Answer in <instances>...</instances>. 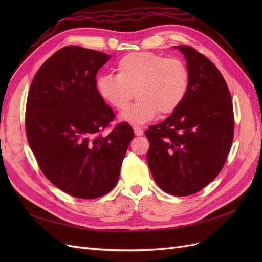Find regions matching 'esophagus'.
Wrapping results in <instances>:
<instances>
[{
    "label": "esophagus",
    "mask_w": 262,
    "mask_h": 262,
    "mask_svg": "<svg viewBox=\"0 0 262 262\" xmlns=\"http://www.w3.org/2000/svg\"><path fill=\"white\" fill-rule=\"evenodd\" d=\"M133 131H134V134H136L137 137H140V136H142V134H143V130H142L140 126H133Z\"/></svg>",
    "instance_id": "1"
}]
</instances>
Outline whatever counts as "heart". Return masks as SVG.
<instances>
[{
	"mask_svg": "<svg viewBox=\"0 0 262 262\" xmlns=\"http://www.w3.org/2000/svg\"><path fill=\"white\" fill-rule=\"evenodd\" d=\"M117 75H101L96 91L107 105L123 110L133 92L138 101L119 116L120 121L144 124L158 114L169 115L184 101L189 87V71L178 58L148 52H131L117 62Z\"/></svg>",
	"mask_w": 262,
	"mask_h": 262,
	"instance_id": "b5f03b06",
	"label": "heart"
}]
</instances>
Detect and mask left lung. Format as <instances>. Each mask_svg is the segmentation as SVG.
I'll use <instances>...</instances> for the list:
<instances>
[{
  "mask_svg": "<svg viewBox=\"0 0 262 262\" xmlns=\"http://www.w3.org/2000/svg\"><path fill=\"white\" fill-rule=\"evenodd\" d=\"M175 48L187 61L188 92L167 119L145 131L146 160L158 187L186 196L208 186L223 168L233 143L234 114L217 68L191 47Z\"/></svg>",
  "mask_w": 262,
  "mask_h": 262,
  "instance_id": "left-lung-1",
  "label": "left lung"
}]
</instances>
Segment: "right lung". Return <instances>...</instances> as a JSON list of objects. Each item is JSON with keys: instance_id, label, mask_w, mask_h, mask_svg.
I'll return each instance as SVG.
<instances>
[{"instance_id": "1", "label": "right lung", "mask_w": 262, "mask_h": 262, "mask_svg": "<svg viewBox=\"0 0 262 262\" xmlns=\"http://www.w3.org/2000/svg\"><path fill=\"white\" fill-rule=\"evenodd\" d=\"M110 55L68 46L38 70L26 105V134L43 175L62 191L95 199L117 185L134 133L122 122L102 137L115 114L96 91Z\"/></svg>"}]
</instances>
